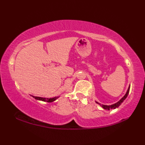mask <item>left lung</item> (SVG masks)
<instances>
[{"mask_svg": "<svg viewBox=\"0 0 145 145\" xmlns=\"http://www.w3.org/2000/svg\"><path fill=\"white\" fill-rule=\"evenodd\" d=\"M129 90H130V86L128 88V90H127V91L126 93V94L124 95V97L122 98V99L120 100V101L118 102L117 103H116V104H112V105H100L101 106L104 108V109H106V110H110V109H116V108L118 107L121 104V103L124 101L125 99H126L127 97L128 96V94L129 93ZM97 104H99V103L97 102Z\"/></svg>", "mask_w": 145, "mask_h": 145, "instance_id": "1", "label": "left lung"}]
</instances>
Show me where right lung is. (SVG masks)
<instances>
[{
  "label": "right lung",
  "instance_id": "obj_1",
  "mask_svg": "<svg viewBox=\"0 0 145 145\" xmlns=\"http://www.w3.org/2000/svg\"><path fill=\"white\" fill-rule=\"evenodd\" d=\"M34 99L38 100H41V101H44V102H52L53 101H54L57 98L54 97V98H42V97H34V96H32Z\"/></svg>",
  "mask_w": 145,
  "mask_h": 145
}]
</instances>
